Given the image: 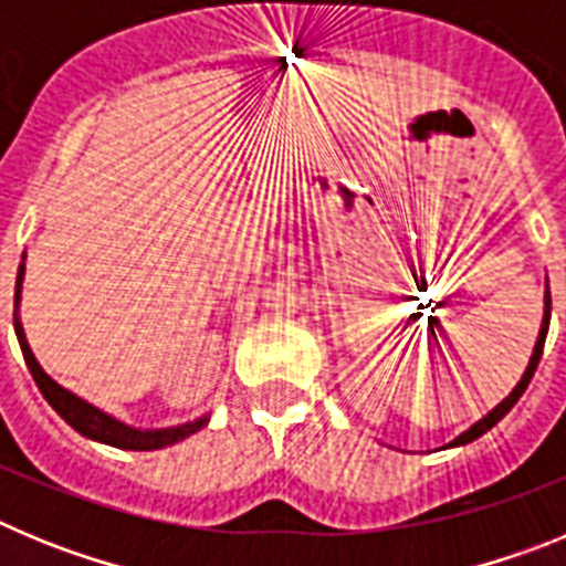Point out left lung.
<instances>
[{
    "mask_svg": "<svg viewBox=\"0 0 566 566\" xmlns=\"http://www.w3.org/2000/svg\"><path fill=\"white\" fill-rule=\"evenodd\" d=\"M547 328H549V283H544V317H542V328H538L536 345H533V354H530V363H527V368H524L522 379H518L516 388H513V391H510L507 397H504L502 402H499L496 408H493V411L484 413V417L479 419V422L470 424L468 431L459 433V437L453 439V442L444 444V448H459V444H468V442H473V439H479V437H482V433H488L490 428H493V424H496L499 419H502L504 413H507L510 408H513V405L518 402V397H522V394L527 391L530 379H533V374H536V368H538V359H542L544 339H547Z\"/></svg>",
    "mask_w": 566,
    "mask_h": 566,
    "instance_id": "8db88e82",
    "label": "left lung"
}]
</instances>
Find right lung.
I'll list each match as a JSON object with an SVG mask.
<instances>
[{
	"mask_svg": "<svg viewBox=\"0 0 566 566\" xmlns=\"http://www.w3.org/2000/svg\"><path fill=\"white\" fill-rule=\"evenodd\" d=\"M24 258H28V254H22V263H19V274H17L13 328H17L24 363H28V371L33 374V379H36L39 391L44 394L50 408H53V411H56L59 417L73 428V431L93 439V442L109 444V448H122V451H158V448H169V444L181 442V439L192 437V433H198L201 428H207L212 413H203V417L192 419V422L169 424V428H133V424L115 419L113 413L102 411L98 405L87 402V399H82L78 394H73L70 388H64L62 382H56V379L50 377V374L42 368V363L36 359V354H33V348H30L28 337H24L22 317H19V303H22V283H24Z\"/></svg>",
	"mask_w": 566,
	"mask_h": 566,
	"instance_id": "1",
	"label": "right lung"
}]
</instances>
